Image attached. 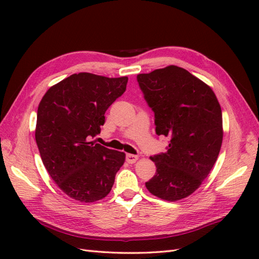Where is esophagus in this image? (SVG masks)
<instances>
[{"label":"esophagus","instance_id":"obj_1","mask_svg":"<svg viewBox=\"0 0 259 259\" xmlns=\"http://www.w3.org/2000/svg\"><path fill=\"white\" fill-rule=\"evenodd\" d=\"M137 160H138V156L131 155V153H126L125 156V161L128 163H135Z\"/></svg>","mask_w":259,"mask_h":259}]
</instances>
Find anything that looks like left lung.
<instances>
[{"label":"left lung","instance_id":"left-lung-1","mask_svg":"<svg viewBox=\"0 0 259 259\" xmlns=\"http://www.w3.org/2000/svg\"><path fill=\"white\" fill-rule=\"evenodd\" d=\"M137 80L155 112L156 134L170 138L167 151L151 157L157 171L146 187L160 199H184L199 188L221 151V104L210 87L177 65Z\"/></svg>","mask_w":259,"mask_h":259}]
</instances>
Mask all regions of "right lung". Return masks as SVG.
<instances>
[{
  "mask_svg": "<svg viewBox=\"0 0 259 259\" xmlns=\"http://www.w3.org/2000/svg\"><path fill=\"white\" fill-rule=\"evenodd\" d=\"M128 78L72 74L43 96L36 115L35 140L54 183L72 199L93 202L111 190L124 152L90 139L100 134L107 109L123 95Z\"/></svg>",
  "mask_w": 259,
  "mask_h": 259,
  "instance_id": "obj_1",
  "label": "right lung"
}]
</instances>
